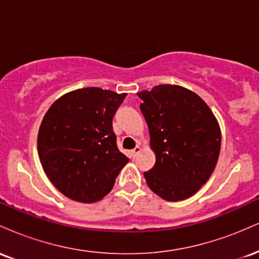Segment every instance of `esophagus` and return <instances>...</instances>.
I'll return each mask as SVG.
<instances>
[{
  "label": "esophagus",
  "mask_w": 259,
  "mask_h": 259,
  "mask_svg": "<svg viewBox=\"0 0 259 259\" xmlns=\"http://www.w3.org/2000/svg\"><path fill=\"white\" fill-rule=\"evenodd\" d=\"M140 152H141V147L136 146V147L134 148V150L132 151V152H130V154H132L133 158H136V157H138V154H139Z\"/></svg>",
  "instance_id": "34e87169"
}]
</instances>
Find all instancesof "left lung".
<instances>
[{"label":"left lung","mask_w":259,"mask_h":259,"mask_svg":"<svg viewBox=\"0 0 259 259\" xmlns=\"http://www.w3.org/2000/svg\"><path fill=\"white\" fill-rule=\"evenodd\" d=\"M156 154L145 171L148 187L169 202L191 197L214 170L222 146L215 115L203 100L179 85H157L138 92Z\"/></svg>","instance_id":"left-lung-1"}]
</instances>
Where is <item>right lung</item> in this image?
Instances as JSON below:
<instances>
[{
    "instance_id": "right-lung-1",
    "label": "right lung",
    "mask_w": 259,
    "mask_h": 259,
    "mask_svg": "<svg viewBox=\"0 0 259 259\" xmlns=\"http://www.w3.org/2000/svg\"><path fill=\"white\" fill-rule=\"evenodd\" d=\"M125 96L100 88L78 89L56 100L45 114L38 158L53 186L70 200H102L129 162L118 150L112 126Z\"/></svg>"
}]
</instances>
